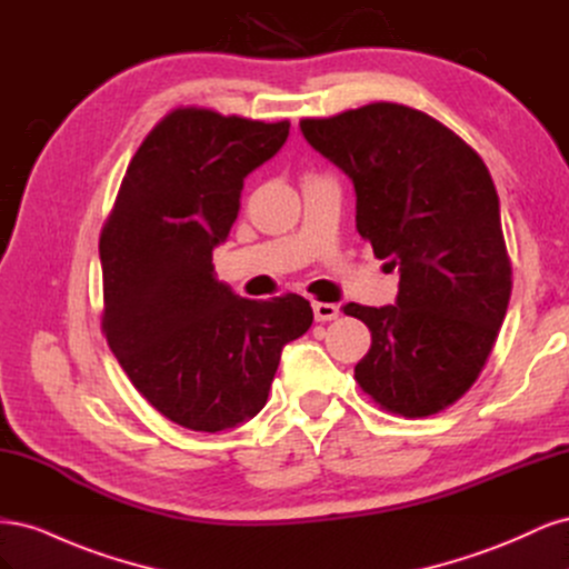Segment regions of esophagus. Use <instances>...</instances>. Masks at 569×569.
<instances>
[{
    "instance_id": "esophagus-1",
    "label": "esophagus",
    "mask_w": 569,
    "mask_h": 569,
    "mask_svg": "<svg viewBox=\"0 0 569 569\" xmlns=\"http://www.w3.org/2000/svg\"><path fill=\"white\" fill-rule=\"evenodd\" d=\"M313 313H316L318 322L337 320L339 318V306L337 303H327V301H313Z\"/></svg>"
}]
</instances>
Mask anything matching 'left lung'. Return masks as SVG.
Returning a JSON list of instances; mask_svg holds the SVG:
<instances>
[{
  "label": "left lung",
  "instance_id": "left-lung-1",
  "mask_svg": "<svg viewBox=\"0 0 569 569\" xmlns=\"http://www.w3.org/2000/svg\"><path fill=\"white\" fill-rule=\"evenodd\" d=\"M301 132L353 180L358 234L401 272L393 306H343L372 335L356 382L393 416H435L485 370L512 291L489 168L437 118L391 101L303 118Z\"/></svg>",
  "mask_w": 569,
  "mask_h": 569
}]
</instances>
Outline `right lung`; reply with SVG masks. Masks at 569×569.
<instances>
[{
  "label": "right lung",
  "instance_id": "1",
  "mask_svg": "<svg viewBox=\"0 0 569 569\" xmlns=\"http://www.w3.org/2000/svg\"><path fill=\"white\" fill-rule=\"evenodd\" d=\"M287 134L289 120L173 109L137 149L101 228V330L134 389L192 432L253 418L282 347L313 322L303 297L242 299L213 278L211 263L244 178Z\"/></svg>",
  "mask_w": 569,
  "mask_h": 569
}]
</instances>
